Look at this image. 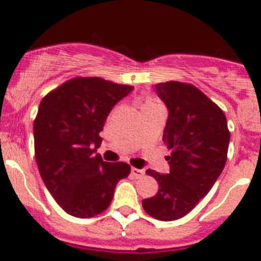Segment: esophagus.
Masks as SVG:
<instances>
[{
  "label": "esophagus",
  "instance_id": "34e87169",
  "mask_svg": "<svg viewBox=\"0 0 261 261\" xmlns=\"http://www.w3.org/2000/svg\"><path fill=\"white\" fill-rule=\"evenodd\" d=\"M131 174H133L134 178H140L144 175V170L138 169V168H131Z\"/></svg>",
  "mask_w": 261,
  "mask_h": 261
}]
</instances>
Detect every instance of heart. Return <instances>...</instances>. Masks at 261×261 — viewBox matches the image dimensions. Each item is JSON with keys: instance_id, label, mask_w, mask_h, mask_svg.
Returning <instances> with one entry per match:
<instances>
[{"instance_id": "obj_1", "label": "heart", "mask_w": 261, "mask_h": 261, "mask_svg": "<svg viewBox=\"0 0 261 261\" xmlns=\"http://www.w3.org/2000/svg\"><path fill=\"white\" fill-rule=\"evenodd\" d=\"M150 105H154V103H152V102H151V101H147V102H146V103H145V105H144V106H150Z\"/></svg>"}]
</instances>
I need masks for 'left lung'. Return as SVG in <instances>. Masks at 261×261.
<instances>
[{"instance_id":"1","label":"left lung","mask_w":261,"mask_h":261,"mask_svg":"<svg viewBox=\"0 0 261 261\" xmlns=\"http://www.w3.org/2000/svg\"><path fill=\"white\" fill-rule=\"evenodd\" d=\"M155 89L168 109L163 141L170 150V170H146L159 189L144 199L143 207L156 220L174 221L191 212L222 173L230 131L222 110L192 84L170 81L155 84Z\"/></svg>"}]
</instances>
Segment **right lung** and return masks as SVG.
<instances>
[{"instance_id": "right-lung-1", "label": "right lung", "mask_w": 261, "mask_h": 261, "mask_svg": "<svg viewBox=\"0 0 261 261\" xmlns=\"http://www.w3.org/2000/svg\"><path fill=\"white\" fill-rule=\"evenodd\" d=\"M134 87L98 77H75L49 92L34 121L35 159L44 184L68 215L89 218L111 204L126 163L97 154L99 133L118 101Z\"/></svg>"}]
</instances>
